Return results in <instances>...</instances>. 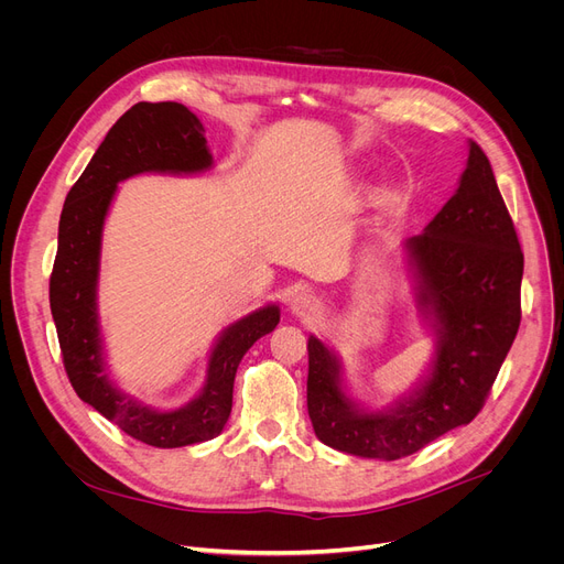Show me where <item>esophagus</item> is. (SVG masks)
<instances>
[{"instance_id":"esophagus-1","label":"esophagus","mask_w":564,"mask_h":564,"mask_svg":"<svg viewBox=\"0 0 564 564\" xmlns=\"http://www.w3.org/2000/svg\"><path fill=\"white\" fill-rule=\"evenodd\" d=\"M290 308H292L294 315H300L304 319H311V317H315L319 313V302L313 297V294L302 292V294H297V297L290 302Z\"/></svg>"}]
</instances>
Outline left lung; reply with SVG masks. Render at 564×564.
<instances>
[{"mask_svg": "<svg viewBox=\"0 0 564 564\" xmlns=\"http://www.w3.org/2000/svg\"><path fill=\"white\" fill-rule=\"evenodd\" d=\"M419 304L434 315L438 349L409 400L364 413L340 389L338 361L308 338V416L327 446L370 459L419 453L485 406L521 324L523 251L482 148L470 141L455 196L406 240Z\"/></svg>", "mask_w": 564, "mask_h": 564, "instance_id": "8db88e82", "label": "left lung"}]
</instances>
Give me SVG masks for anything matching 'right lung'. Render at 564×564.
<instances>
[{"mask_svg": "<svg viewBox=\"0 0 564 564\" xmlns=\"http://www.w3.org/2000/svg\"><path fill=\"white\" fill-rule=\"evenodd\" d=\"M198 118L177 102L130 107L70 187L50 276V308L64 368L75 393L128 436L155 448H183L215 438L232 406V381L249 347L279 324V308L267 306L228 327L217 343L205 387L187 406L155 411L111 387L102 364L96 285L102 224L116 185L130 175L196 173L213 166Z\"/></svg>", "mask_w": 564, "mask_h": 564, "instance_id": "1", "label": "right lung"}]
</instances>
